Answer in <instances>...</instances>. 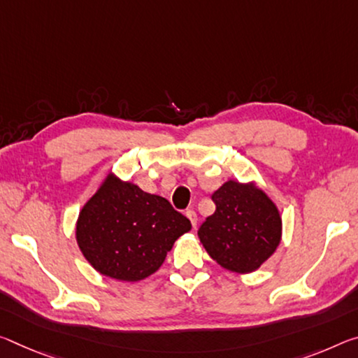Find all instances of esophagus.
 Masks as SVG:
<instances>
[{
  "instance_id": "1",
  "label": "esophagus",
  "mask_w": 358,
  "mask_h": 358,
  "mask_svg": "<svg viewBox=\"0 0 358 358\" xmlns=\"http://www.w3.org/2000/svg\"><path fill=\"white\" fill-rule=\"evenodd\" d=\"M185 215H186V217H188V220L191 221V224L196 228V224H197V213L194 212V210H191V208L186 210Z\"/></svg>"
}]
</instances>
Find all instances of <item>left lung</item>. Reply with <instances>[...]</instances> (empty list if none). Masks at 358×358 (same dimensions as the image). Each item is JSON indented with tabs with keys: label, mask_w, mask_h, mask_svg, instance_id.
<instances>
[{
	"label": "left lung",
	"mask_w": 358,
	"mask_h": 358,
	"mask_svg": "<svg viewBox=\"0 0 358 358\" xmlns=\"http://www.w3.org/2000/svg\"><path fill=\"white\" fill-rule=\"evenodd\" d=\"M215 213L201 224L199 239L218 264L252 272L275 252L280 242L279 210L263 191L228 181L213 192Z\"/></svg>",
	"instance_id": "obj_1"
}]
</instances>
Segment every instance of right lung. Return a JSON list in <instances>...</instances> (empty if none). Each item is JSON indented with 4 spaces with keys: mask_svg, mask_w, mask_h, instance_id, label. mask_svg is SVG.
I'll return each instance as SVG.
<instances>
[{
    "mask_svg": "<svg viewBox=\"0 0 358 358\" xmlns=\"http://www.w3.org/2000/svg\"><path fill=\"white\" fill-rule=\"evenodd\" d=\"M189 220L167 199L108 177L76 224L81 252L100 274L137 282L156 272Z\"/></svg>",
    "mask_w": 358,
    "mask_h": 358,
    "instance_id": "add662e5",
    "label": "right lung"
}]
</instances>
